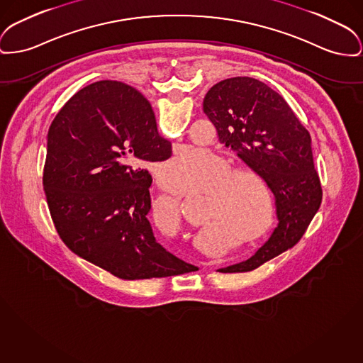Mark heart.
I'll return each mask as SVG.
<instances>
[{
    "label": "heart",
    "mask_w": 363,
    "mask_h": 363,
    "mask_svg": "<svg viewBox=\"0 0 363 363\" xmlns=\"http://www.w3.org/2000/svg\"><path fill=\"white\" fill-rule=\"evenodd\" d=\"M250 178L245 171L235 170L225 160L203 148H189L162 164L159 181L171 193H185L191 189L204 193L206 207L203 220L215 223L226 230L242 232L245 229V200L248 188L241 184ZM152 225L157 232L179 235L182 229L181 203L177 197H162L153 204ZM211 228V225H208ZM247 242L255 238L245 237Z\"/></svg>",
    "instance_id": "b5f03b06"
}]
</instances>
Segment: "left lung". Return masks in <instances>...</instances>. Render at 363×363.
<instances>
[{
  "label": "left lung",
  "instance_id": "1",
  "mask_svg": "<svg viewBox=\"0 0 363 363\" xmlns=\"http://www.w3.org/2000/svg\"><path fill=\"white\" fill-rule=\"evenodd\" d=\"M204 113L220 144L260 175L276 196L279 223L250 259L220 273L252 272L292 248L304 235L322 201L310 133L276 90L250 77L213 85L203 101Z\"/></svg>",
  "mask_w": 363,
  "mask_h": 363
}]
</instances>
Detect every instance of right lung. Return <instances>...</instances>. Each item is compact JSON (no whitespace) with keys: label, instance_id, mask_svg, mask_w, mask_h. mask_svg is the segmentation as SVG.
Returning a JSON list of instances; mask_svg holds the SVG:
<instances>
[{"label":"right lung","instance_id":"add662e5","mask_svg":"<svg viewBox=\"0 0 363 363\" xmlns=\"http://www.w3.org/2000/svg\"><path fill=\"white\" fill-rule=\"evenodd\" d=\"M46 140V203L74 254L122 279L197 270L156 242L147 218L145 166L167 160L171 144L138 90L118 81L86 86L56 115Z\"/></svg>","mask_w":363,"mask_h":363}]
</instances>
